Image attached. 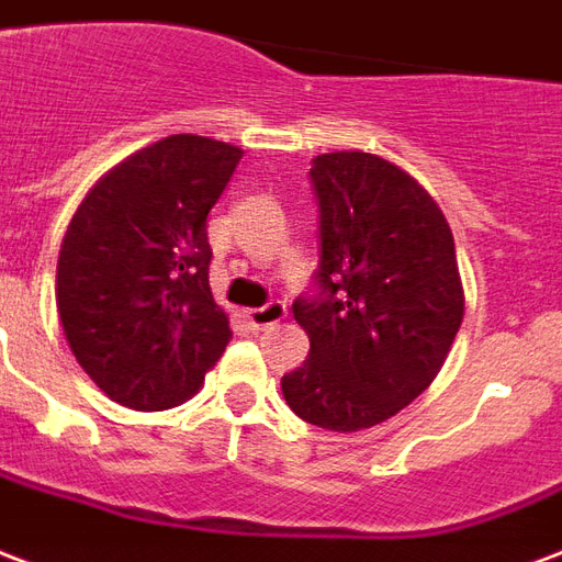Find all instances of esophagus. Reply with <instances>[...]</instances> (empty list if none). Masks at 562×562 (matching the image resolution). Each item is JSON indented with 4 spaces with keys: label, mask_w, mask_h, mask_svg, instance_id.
Segmentation results:
<instances>
[{
    "label": "esophagus",
    "mask_w": 562,
    "mask_h": 562,
    "mask_svg": "<svg viewBox=\"0 0 562 562\" xmlns=\"http://www.w3.org/2000/svg\"><path fill=\"white\" fill-rule=\"evenodd\" d=\"M284 316H286V305H281V302H269V305L263 307H251V311H246L248 326L257 328V331L278 326Z\"/></svg>",
    "instance_id": "esophagus-1"
}]
</instances>
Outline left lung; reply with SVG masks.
<instances>
[{"instance_id":"left-lung-1","label":"left lung","mask_w":562,"mask_h":562,"mask_svg":"<svg viewBox=\"0 0 562 562\" xmlns=\"http://www.w3.org/2000/svg\"><path fill=\"white\" fill-rule=\"evenodd\" d=\"M311 180L323 293L293 305L311 352L281 391L307 424L358 432L406 408L445 367L465 316L457 243L432 195L382 156H316Z\"/></svg>"}]
</instances>
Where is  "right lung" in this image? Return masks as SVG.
I'll list each match as a JSON object with an SVG mask.
<instances>
[{
    "instance_id": "add662e5",
    "label": "right lung",
    "mask_w": 562,
    "mask_h": 562,
    "mask_svg": "<svg viewBox=\"0 0 562 562\" xmlns=\"http://www.w3.org/2000/svg\"><path fill=\"white\" fill-rule=\"evenodd\" d=\"M239 159L216 138H159L76 206L58 251V319L79 367L121 406H180L231 344L210 290L206 213Z\"/></svg>"
}]
</instances>
